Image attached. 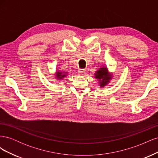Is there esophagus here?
Wrapping results in <instances>:
<instances>
[{
    "instance_id": "obj_1",
    "label": "esophagus",
    "mask_w": 158,
    "mask_h": 158,
    "mask_svg": "<svg viewBox=\"0 0 158 158\" xmlns=\"http://www.w3.org/2000/svg\"><path fill=\"white\" fill-rule=\"evenodd\" d=\"M85 73V70L84 69H79L78 70V74L79 75H83Z\"/></svg>"
}]
</instances>
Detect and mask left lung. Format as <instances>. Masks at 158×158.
<instances>
[{
    "instance_id": "1",
    "label": "left lung",
    "mask_w": 158,
    "mask_h": 158,
    "mask_svg": "<svg viewBox=\"0 0 158 158\" xmlns=\"http://www.w3.org/2000/svg\"><path fill=\"white\" fill-rule=\"evenodd\" d=\"M95 78L99 79V85L101 87H104L111 78V74H109L107 68H101L98 70L95 74Z\"/></svg>"
}]
</instances>
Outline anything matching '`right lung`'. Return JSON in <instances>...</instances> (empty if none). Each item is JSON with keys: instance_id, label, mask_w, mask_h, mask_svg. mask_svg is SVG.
Masks as SVG:
<instances>
[{"instance_id": "right-lung-1", "label": "right lung", "mask_w": 158, "mask_h": 158, "mask_svg": "<svg viewBox=\"0 0 158 158\" xmlns=\"http://www.w3.org/2000/svg\"><path fill=\"white\" fill-rule=\"evenodd\" d=\"M66 72H64V73H62V72L57 71L56 73V77L58 79H62L63 78L65 77L66 76Z\"/></svg>"}]
</instances>
